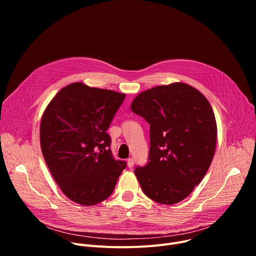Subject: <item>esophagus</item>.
<instances>
[{"mask_svg":"<svg viewBox=\"0 0 256 256\" xmlns=\"http://www.w3.org/2000/svg\"><path fill=\"white\" fill-rule=\"evenodd\" d=\"M128 166L130 168H132V166H134V159H132V158L128 159Z\"/></svg>","mask_w":256,"mask_h":256,"instance_id":"obj_1","label":"esophagus"}]
</instances>
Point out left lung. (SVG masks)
<instances>
[{"instance_id": "1", "label": "left lung", "mask_w": 256, "mask_h": 256, "mask_svg": "<svg viewBox=\"0 0 256 256\" xmlns=\"http://www.w3.org/2000/svg\"><path fill=\"white\" fill-rule=\"evenodd\" d=\"M130 108L150 124L148 162L134 169L144 194L163 204L181 202L202 180L214 154L210 102L194 87L174 83L140 93Z\"/></svg>"}]
</instances>
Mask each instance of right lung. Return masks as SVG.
Instances as JSON below:
<instances>
[{"label": "right lung", "mask_w": 256, "mask_h": 256, "mask_svg": "<svg viewBox=\"0 0 256 256\" xmlns=\"http://www.w3.org/2000/svg\"><path fill=\"white\" fill-rule=\"evenodd\" d=\"M126 95L72 83L48 105L40 122V146L62 192L72 202L94 206L116 188L126 162L116 160L110 126Z\"/></svg>", "instance_id": "right-lung-1"}]
</instances>
